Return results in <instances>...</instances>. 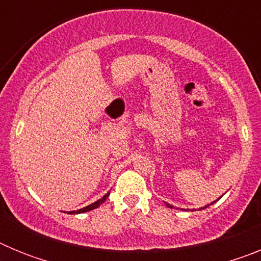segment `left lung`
<instances>
[{"label": "left lung", "instance_id": "1", "mask_svg": "<svg viewBox=\"0 0 261 261\" xmlns=\"http://www.w3.org/2000/svg\"><path fill=\"white\" fill-rule=\"evenodd\" d=\"M214 202H216V201H214ZM209 205H212V204H209ZM209 205H208V206H209ZM167 206H170V208H172L171 205H168V204H167ZM205 208H206V206H205ZM201 209H204V208H201Z\"/></svg>", "mask_w": 261, "mask_h": 261}]
</instances>
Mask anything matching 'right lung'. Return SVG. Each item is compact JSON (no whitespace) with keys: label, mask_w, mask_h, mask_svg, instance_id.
<instances>
[{"label":"right lung","mask_w":261,"mask_h":261,"mask_svg":"<svg viewBox=\"0 0 261 261\" xmlns=\"http://www.w3.org/2000/svg\"><path fill=\"white\" fill-rule=\"evenodd\" d=\"M108 196H110V192H108V193H106V195L103 196L102 199H100V200H98V201H95V202H94V204H90L89 206H85V208L80 209V211H77V212H69V214H74V213H85V212L93 211V209L98 208V206H99V205H100V204H103V202H105L106 200H107V197H108Z\"/></svg>","instance_id":"1"}]
</instances>
